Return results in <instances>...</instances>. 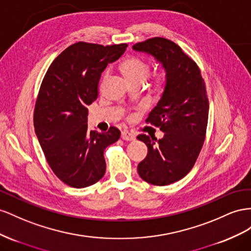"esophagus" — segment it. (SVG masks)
Returning a JSON list of instances; mask_svg holds the SVG:
<instances>
[{"label":"esophagus","mask_w":251,"mask_h":251,"mask_svg":"<svg viewBox=\"0 0 251 251\" xmlns=\"http://www.w3.org/2000/svg\"><path fill=\"white\" fill-rule=\"evenodd\" d=\"M121 138L123 139V140H125V141H134V139H135L134 134L131 133V132H129V131H127V130L122 131Z\"/></svg>","instance_id":"obj_1"}]
</instances>
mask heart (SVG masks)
<instances>
[{
  "mask_svg": "<svg viewBox=\"0 0 251 251\" xmlns=\"http://www.w3.org/2000/svg\"><path fill=\"white\" fill-rule=\"evenodd\" d=\"M120 68L130 84H133V83L142 84L146 80L147 76L150 74L149 64L135 55L128 56V58L122 61ZM106 76H107V73H104L103 78H105ZM167 83H168V78L165 73L156 74L153 77L152 89L155 92H162L166 88Z\"/></svg>",
  "mask_w": 251,
  "mask_h": 251,
  "instance_id": "heart-1",
  "label": "heart"
}]
</instances>
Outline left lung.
<instances>
[{"instance_id":"1","label":"left lung","mask_w":251,"mask_h":251,"mask_svg":"<svg viewBox=\"0 0 251 251\" xmlns=\"http://www.w3.org/2000/svg\"><path fill=\"white\" fill-rule=\"evenodd\" d=\"M162 64L168 83L147 123L160 128V140L138 135L148 153L138 165L147 183L166 186L181 180L192 169L204 144L209 102L201 71L181 47L164 38H151L132 46Z\"/></svg>"}]
</instances>
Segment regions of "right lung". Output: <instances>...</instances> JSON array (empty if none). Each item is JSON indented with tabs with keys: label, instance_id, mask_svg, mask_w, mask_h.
<instances>
[{
	"label": "right lung",
	"instance_id": "add662e5",
	"mask_svg": "<svg viewBox=\"0 0 251 251\" xmlns=\"http://www.w3.org/2000/svg\"><path fill=\"white\" fill-rule=\"evenodd\" d=\"M127 44L77 42L61 52L43 78L35 102L33 124L50 168L70 187L84 188L101 180L106 171L104 150L121 132L88 130L87 106L98 98L100 77Z\"/></svg>",
	"mask_w": 251,
	"mask_h": 251
}]
</instances>
